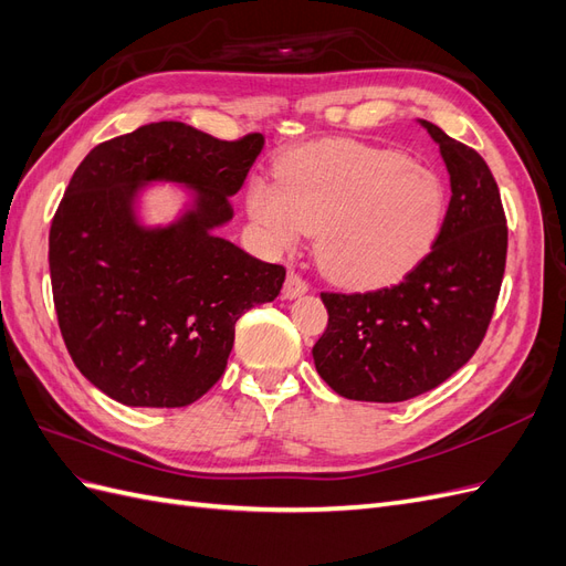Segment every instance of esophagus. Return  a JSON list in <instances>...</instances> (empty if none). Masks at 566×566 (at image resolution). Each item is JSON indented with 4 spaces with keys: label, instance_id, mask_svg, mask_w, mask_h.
Segmentation results:
<instances>
[{
    "label": "esophagus",
    "instance_id": "esophagus-1",
    "mask_svg": "<svg viewBox=\"0 0 566 566\" xmlns=\"http://www.w3.org/2000/svg\"><path fill=\"white\" fill-rule=\"evenodd\" d=\"M306 290H310V283H306V281L300 276V273L290 271L287 279H285V285H283V297H285V300H295V297L304 295Z\"/></svg>",
    "mask_w": 566,
    "mask_h": 566
}]
</instances>
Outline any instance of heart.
Listing matches in <instances>:
<instances>
[{"label":"heart","mask_w":566,"mask_h":566,"mask_svg":"<svg viewBox=\"0 0 566 566\" xmlns=\"http://www.w3.org/2000/svg\"><path fill=\"white\" fill-rule=\"evenodd\" d=\"M447 186L430 167L389 148L321 142L290 153L279 181L254 179L248 210L271 248L316 229L314 254L337 283H380L432 245L447 217Z\"/></svg>","instance_id":"1"}]
</instances>
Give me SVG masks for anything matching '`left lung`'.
I'll use <instances>...</instances> for the list:
<instances>
[{
  "instance_id": "obj_1",
  "label": "left lung",
  "mask_w": 566,
  "mask_h": 566,
  "mask_svg": "<svg viewBox=\"0 0 566 566\" xmlns=\"http://www.w3.org/2000/svg\"><path fill=\"white\" fill-rule=\"evenodd\" d=\"M451 202L434 243L397 285L321 293L328 328L314 345L321 378L339 397L394 403L439 387L482 345L501 293L507 227L489 165L437 125Z\"/></svg>"
}]
</instances>
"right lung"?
Listing matches in <instances>:
<instances>
[{
  "mask_svg": "<svg viewBox=\"0 0 566 566\" xmlns=\"http://www.w3.org/2000/svg\"><path fill=\"white\" fill-rule=\"evenodd\" d=\"M264 146L221 142L184 123H150L98 144L80 163L49 231V271L67 354L125 406L181 408L227 368L235 321L279 297L285 269L212 231L233 217ZM150 180L192 188L167 228H144L135 198Z\"/></svg>",
  "mask_w": 566,
  "mask_h": 566,
  "instance_id": "1",
  "label": "right lung"
}]
</instances>
